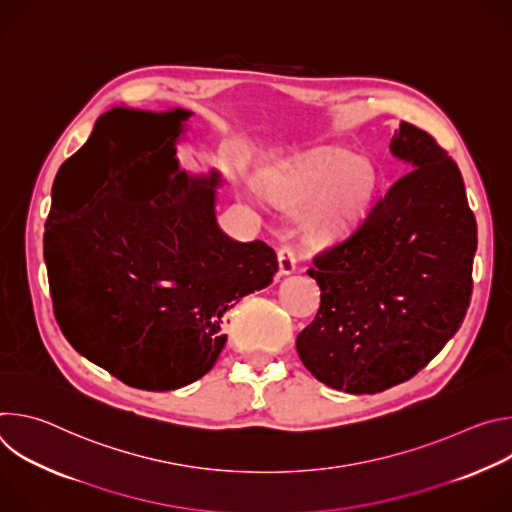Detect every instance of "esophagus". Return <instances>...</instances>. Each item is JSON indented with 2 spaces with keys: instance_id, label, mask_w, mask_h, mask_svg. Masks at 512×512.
Returning <instances> with one entry per match:
<instances>
[{
  "instance_id": "1",
  "label": "esophagus",
  "mask_w": 512,
  "mask_h": 512,
  "mask_svg": "<svg viewBox=\"0 0 512 512\" xmlns=\"http://www.w3.org/2000/svg\"><path fill=\"white\" fill-rule=\"evenodd\" d=\"M277 259H279V273L281 275H289V273L296 271V251H294V247L283 245L277 253Z\"/></svg>"
}]
</instances>
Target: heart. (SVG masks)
I'll list each match as a JSON object with an SVG mask.
<instances>
[{
	"instance_id": "heart-1",
	"label": "heart",
	"mask_w": 512,
	"mask_h": 512,
	"mask_svg": "<svg viewBox=\"0 0 512 512\" xmlns=\"http://www.w3.org/2000/svg\"><path fill=\"white\" fill-rule=\"evenodd\" d=\"M267 196L291 210L326 206L314 223L318 235H334L346 229L369 206L377 178L369 164L358 162L352 154L332 152L322 158L283 164L267 174Z\"/></svg>"
}]
</instances>
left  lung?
I'll use <instances>...</instances> for the list:
<instances>
[{
	"instance_id": "8db88e82",
	"label": "left lung",
	"mask_w": 512,
	"mask_h": 512,
	"mask_svg": "<svg viewBox=\"0 0 512 512\" xmlns=\"http://www.w3.org/2000/svg\"><path fill=\"white\" fill-rule=\"evenodd\" d=\"M391 152L413 170L314 255L320 308L296 340L320 383L352 395L415 377L458 332L472 298L478 233L458 164L405 121Z\"/></svg>"
}]
</instances>
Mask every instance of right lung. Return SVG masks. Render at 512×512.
<instances>
[{
    "instance_id": "add662e5",
    "label": "right lung",
    "mask_w": 512,
    "mask_h": 512,
    "mask_svg": "<svg viewBox=\"0 0 512 512\" xmlns=\"http://www.w3.org/2000/svg\"><path fill=\"white\" fill-rule=\"evenodd\" d=\"M188 117L182 109L99 117L89 141L64 162L89 172V194L64 222L50 210L44 231L64 338L145 391L204 377L225 348L227 310L277 273L269 245L239 243L218 229L216 174L192 180L178 172L174 141Z\"/></svg>"
}]
</instances>
